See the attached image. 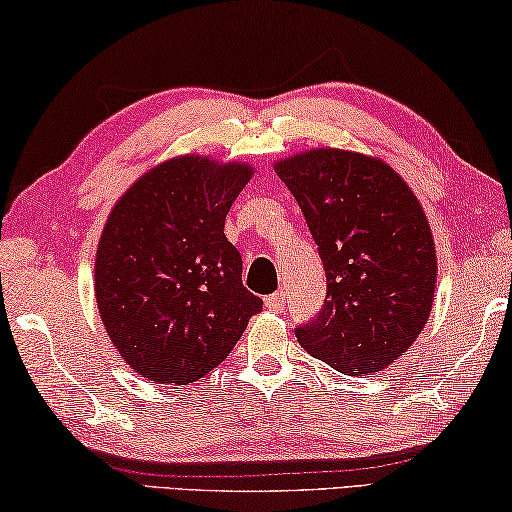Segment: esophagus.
Here are the masks:
<instances>
[{
	"label": "esophagus",
	"mask_w": 512,
	"mask_h": 512,
	"mask_svg": "<svg viewBox=\"0 0 512 512\" xmlns=\"http://www.w3.org/2000/svg\"><path fill=\"white\" fill-rule=\"evenodd\" d=\"M265 306L270 308L272 313H283L286 311V295H283V292H274V295L265 297Z\"/></svg>",
	"instance_id": "34e87169"
}]
</instances>
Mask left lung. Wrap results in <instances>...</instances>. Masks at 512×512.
Listing matches in <instances>:
<instances>
[{"mask_svg": "<svg viewBox=\"0 0 512 512\" xmlns=\"http://www.w3.org/2000/svg\"><path fill=\"white\" fill-rule=\"evenodd\" d=\"M274 172L297 199L320 247L326 299L295 331L308 354L351 376L381 372L429 322L438 256L408 183L381 158L315 147Z\"/></svg>", "mask_w": 512, "mask_h": 512, "instance_id": "left-lung-1", "label": "left lung"}]
</instances>
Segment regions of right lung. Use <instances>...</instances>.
Here are the masks:
<instances>
[{"mask_svg":"<svg viewBox=\"0 0 512 512\" xmlns=\"http://www.w3.org/2000/svg\"><path fill=\"white\" fill-rule=\"evenodd\" d=\"M251 174L247 163L183 154L154 165L115 201L97 245L95 299L113 347L145 379H201L263 311L224 236Z\"/></svg>","mask_w":512,"mask_h":512,"instance_id":"add662e5","label":"right lung"}]
</instances>
